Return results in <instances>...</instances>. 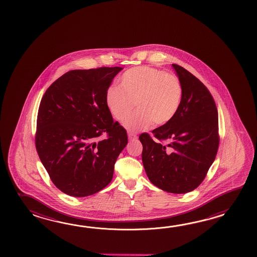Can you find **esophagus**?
<instances>
[{
    "label": "esophagus",
    "mask_w": 257,
    "mask_h": 257,
    "mask_svg": "<svg viewBox=\"0 0 257 257\" xmlns=\"http://www.w3.org/2000/svg\"><path fill=\"white\" fill-rule=\"evenodd\" d=\"M127 136H128V139H130L131 141L137 140V138H138L137 134H135V133H132V132H128V133H127Z\"/></svg>",
    "instance_id": "34e87169"
}]
</instances>
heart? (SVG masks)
Listing matches in <instances>:
<instances>
[{
    "label": "heart",
    "instance_id": "heart-1",
    "mask_svg": "<svg viewBox=\"0 0 257 257\" xmlns=\"http://www.w3.org/2000/svg\"><path fill=\"white\" fill-rule=\"evenodd\" d=\"M119 86L107 89L105 103L110 113L120 122L135 105L136 111L124 123L130 131H141L151 124L164 126L180 109L184 90L175 74L149 66L135 67L122 74Z\"/></svg>",
    "mask_w": 257,
    "mask_h": 257
}]
</instances>
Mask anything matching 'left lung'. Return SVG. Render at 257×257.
I'll list each match as a JSON object with an SVG mask.
<instances>
[{
	"instance_id": "left-lung-1",
	"label": "left lung",
	"mask_w": 257,
	"mask_h": 257,
	"mask_svg": "<svg viewBox=\"0 0 257 257\" xmlns=\"http://www.w3.org/2000/svg\"><path fill=\"white\" fill-rule=\"evenodd\" d=\"M184 95L173 120L142 133V163L150 181L164 191L185 194L199 186L219 144L218 110L208 88L185 68L172 64Z\"/></svg>"
}]
</instances>
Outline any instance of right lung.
Here are the masks:
<instances>
[{
    "mask_svg": "<svg viewBox=\"0 0 257 257\" xmlns=\"http://www.w3.org/2000/svg\"><path fill=\"white\" fill-rule=\"evenodd\" d=\"M121 70L68 71L41 99L36 149L50 180L69 196L87 197L107 186L126 147V130L113 120L105 103L106 91Z\"/></svg>",
    "mask_w": 257,
    "mask_h": 257,
    "instance_id": "1",
    "label": "right lung"
}]
</instances>
